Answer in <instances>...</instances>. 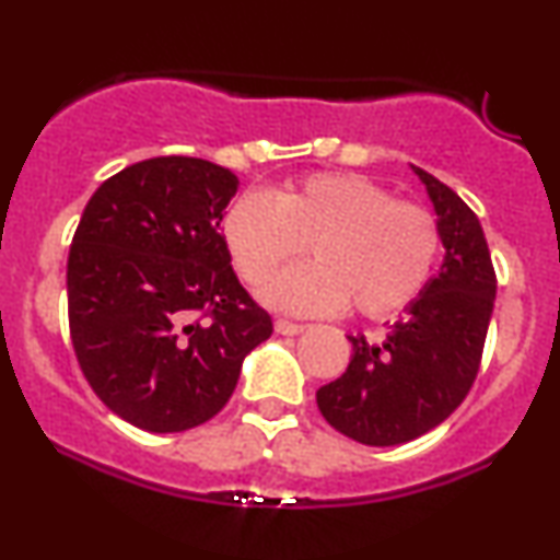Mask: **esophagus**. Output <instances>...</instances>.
Here are the masks:
<instances>
[{
    "label": "esophagus",
    "instance_id": "34e87169",
    "mask_svg": "<svg viewBox=\"0 0 560 560\" xmlns=\"http://www.w3.org/2000/svg\"><path fill=\"white\" fill-rule=\"evenodd\" d=\"M276 331H279V334H284V337H294V334L305 331V326H302V324H294V320L279 318V320H276Z\"/></svg>",
    "mask_w": 560,
    "mask_h": 560
}]
</instances>
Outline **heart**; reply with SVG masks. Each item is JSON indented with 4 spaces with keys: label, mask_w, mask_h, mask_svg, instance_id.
<instances>
[{
    "label": "heart",
    "mask_w": 560,
    "mask_h": 560,
    "mask_svg": "<svg viewBox=\"0 0 560 560\" xmlns=\"http://www.w3.org/2000/svg\"><path fill=\"white\" fill-rule=\"evenodd\" d=\"M221 234L247 287L311 244L313 262L266 289L271 305L298 316L339 313L350 302L363 318L397 316L427 292L442 255L440 218L363 173H311L273 197L247 191L226 210Z\"/></svg>",
    "instance_id": "heart-1"
}]
</instances>
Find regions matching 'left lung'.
<instances>
[{
  "label": "left lung",
  "instance_id": "left-lung-1",
  "mask_svg": "<svg viewBox=\"0 0 560 560\" xmlns=\"http://www.w3.org/2000/svg\"><path fill=\"white\" fill-rule=\"evenodd\" d=\"M427 184L442 226L445 262L384 339L347 337V371L316 392L324 419L371 447L402 445L440 427L479 374L498 276L471 208L432 173Z\"/></svg>",
  "mask_w": 560,
  "mask_h": 560
}]
</instances>
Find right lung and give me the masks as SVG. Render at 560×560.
I'll return each instance as SVG.
<instances>
[{"label":"right lung","instance_id":"add662e5","mask_svg":"<svg viewBox=\"0 0 560 560\" xmlns=\"http://www.w3.org/2000/svg\"><path fill=\"white\" fill-rule=\"evenodd\" d=\"M240 178L223 165L141 160L89 199L68 255L75 358L102 402L144 432L210 421L249 350L273 334L221 234Z\"/></svg>","mask_w":560,"mask_h":560}]
</instances>
